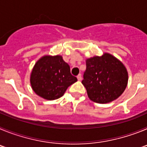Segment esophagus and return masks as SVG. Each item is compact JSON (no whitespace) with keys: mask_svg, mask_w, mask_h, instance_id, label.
<instances>
[{"mask_svg":"<svg viewBox=\"0 0 147 147\" xmlns=\"http://www.w3.org/2000/svg\"><path fill=\"white\" fill-rule=\"evenodd\" d=\"M77 80H79V81H81L82 80V75L81 74H79L77 76Z\"/></svg>","mask_w":147,"mask_h":147,"instance_id":"esophagus-1","label":"esophagus"}]
</instances>
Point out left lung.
Segmentation results:
<instances>
[{"label":"left lung","mask_w":147,"mask_h":147,"mask_svg":"<svg viewBox=\"0 0 147 147\" xmlns=\"http://www.w3.org/2000/svg\"><path fill=\"white\" fill-rule=\"evenodd\" d=\"M128 82L127 69L113 56L105 54L86 60L82 83L91 101L105 104L119 98Z\"/></svg>","instance_id":"8db88e82"}]
</instances>
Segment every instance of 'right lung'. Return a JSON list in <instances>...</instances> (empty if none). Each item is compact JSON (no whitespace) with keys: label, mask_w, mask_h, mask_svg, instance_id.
I'll use <instances>...</instances> for the list:
<instances>
[{"label":"right lung","mask_w":147,"mask_h":147,"mask_svg":"<svg viewBox=\"0 0 147 147\" xmlns=\"http://www.w3.org/2000/svg\"><path fill=\"white\" fill-rule=\"evenodd\" d=\"M77 81L70 66L61 56H45L35 64L31 74L34 91L42 98L54 100L62 97L67 88Z\"/></svg>","instance_id":"1"}]
</instances>
